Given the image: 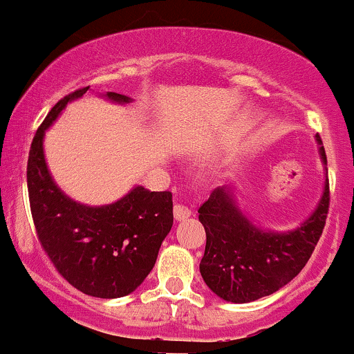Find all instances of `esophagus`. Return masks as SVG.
I'll list each match as a JSON object with an SVG mask.
<instances>
[{
  "instance_id": "obj_1",
  "label": "esophagus",
  "mask_w": 354,
  "mask_h": 354,
  "mask_svg": "<svg viewBox=\"0 0 354 354\" xmlns=\"http://www.w3.org/2000/svg\"><path fill=\"white\" fill-rule=\"evenodd\" d=\"M174 217H176L177 221L189 219L190 209L185 207V205H182V204H176V205H174Z\"/></svg>"
}]
</instances>
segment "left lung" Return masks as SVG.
<instances>
[{
  "instance_id": "obj_1",
  "label": "left lung",
  "mask_w": 354,
  "mask_h": 354,
  "mask_svg": "<svg viewBox=\"0 0 354 354\" xmlns=\"http://www.w3.org/2000/svg\"><path fill=\"white\" fill-rule=\"evenodd\" d=\"M315 138L326 180L316 209L296 229H261L239 209L227 185L212 190L198 209L207 237L198 268L202 279L221 299L244 304L272 295L295 279L311 257L329 207L326 153L319 135Z\"/></svg>"
}]
</instances>
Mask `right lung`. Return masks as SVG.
Masks as SVG:
<instances>
[{
  "label": "right lung",
  "mask_w": 354,
  "mask_h": 354,
  "mask_svg": "<svg viewBox=\"0 0 354 354\" xmlns=\"http://www.w3.org/2000/svg\"><path fill=\"white\" fill-rule=\"evenodd\" d=\"M90 86L62 98L39 125L26 167L28 196L38 241L58 272L78 291L102 299L133 292L156 266L158 249L174 224L172 194L137 185L106 205H86L66 196L46 165L43 138L70 102ZM113 103L132 102L106 91Z\"/></svg>",
  "instance_id": "right-lung-1"
}]
</instances>
